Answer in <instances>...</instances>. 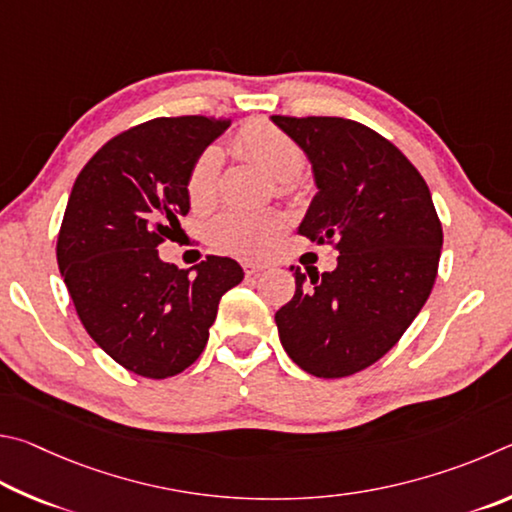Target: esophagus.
Listing matches in <instances>:
<instances>
[{
	"mask_svg": "<svg viewBox=\"0 0 512 512\" xmlns=\"http://www.w3.org/2000/svg\"><path fill=\"white\" fill-rule=\"evenodd\" d=\"M242 270H245V274H247V276H256L258 272H263V270H265V265L245 261V263H242Z\"/></svg>",
	"mask_w": 512,
	"mask_h": 512,
	"instance_id": "1",
	"label": "esophagus"
}]
</instances>
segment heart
<instances>
[{"label":"heart","mask_w":512,"mask_h":512,"mask_svg":"<svg viewBox=\"0 0 512 512\" xmlns=\"http://www.w3.org/2000/svg\"><path fill=\"white\" fill-rule=\"evenodd\" d=\"M233 150L254 161L265 173L279 179L283 193L294 191V179L306 168V152L279 125L251 119L233 134ZM222 157L215 146H206L193 159L186 177V193L193 206H209L218 197ZM285 227V218L274 209H224L206 222V238L213 247L236 256H258L270 247Z\"/></svg>","instance_id":"heart-1"}]
</instances>
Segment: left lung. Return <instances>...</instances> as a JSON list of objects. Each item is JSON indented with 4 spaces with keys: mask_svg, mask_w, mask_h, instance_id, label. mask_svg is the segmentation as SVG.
<instances>
[{
    "mask_svg": "<svg viewBox=\"0 0 512 512\" xmlns=\"http://www.w3.org/2000/svg\"><path fill=\"white\" fill-rule=\"evenodd\" d=\"M299 143L317 195L299 233L339 251L333 272L290 267L276 312L285 353L315 378H346L387 355L434 288L443 227L416 166L366 125L339 116H272Z\"/></svg>",
    "mask_w": 512,
    "mask_h": 512,
    "instance_id": "left-lung-1",
    "label": "left lung"
}]
</instances>
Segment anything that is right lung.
Wrapping results in <instances>:
<instances>
[{
  "instance_id": "add662e5",
  "label": "right lung",
  "mask_w": 512,
  "mask_h": 512,
  "mask_svg": "<svg viewBox=\"0 0 512 512\" xmlns=\"http://www.w3.org/2000/svg\"><path fill=\"white\" fill-rule=\"evenodd\" d=\"M215 116H161L116 134L71 188L58 267L89 337L116 364L164 380L202 355L222 294L242 281L227 256L191 270L159 258L191 209L193 159L229 128Z\"/></svg>"
}]
</instances>
